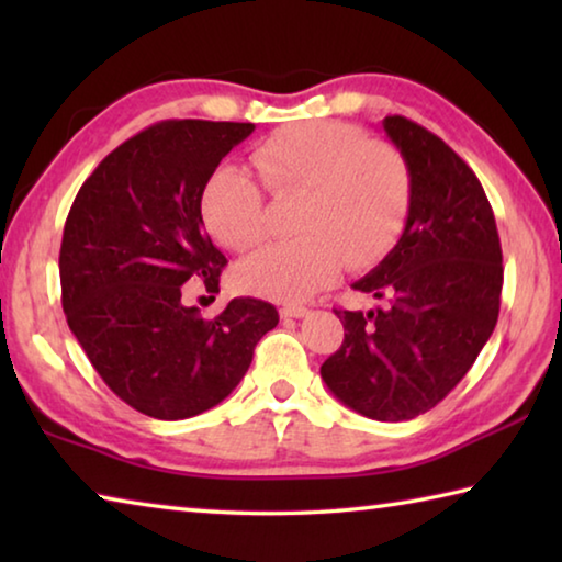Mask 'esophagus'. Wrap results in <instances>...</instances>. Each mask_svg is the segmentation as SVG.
Listing matches in <instances>:
<instances>
[{"instance_id":"1","label":"esophagus","mask_w":562,"mask_h":562,"mask_svg":"<svg viewBox=\"0 0 562 562\" xmlns=\"http://www.w3.org/2000/svg\"><path fill=\"white\" fill-rule=\"evenodd\" d=\"M280 315L284 319H300V317H307L310 310L302 307V304H284V307L280 310Z\"/></svg>"}]
</instances>
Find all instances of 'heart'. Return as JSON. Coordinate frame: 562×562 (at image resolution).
I'll use <instances>...</instances> for the list:
<instances>
[{"mask_svg": "<svg viewBox=\"0 0 562 562\" xmlns=\"http://www.w3.org/2000/svg\"><path fill=\"white\" fill-rule=\"evenodd\" d=\"M274 195L302 193L292 231L235 268L240 290L260 297L307 300L337 278L341 262L361 270L382 260L402 235L414 198L406 158L386 140L345 121L292 123L252 150ZM201 215L217 243L245 252L270 231L265 190L237 166L215 168Z\"/></svg>", "mask_w": 562, "mask_h": 562, "instance_id": "heart-1", "label": "heart"}]
</instances>
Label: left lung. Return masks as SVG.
Listing matches in <instances>:
<instances>
[{"label":"left lung","mask_w":562,"mask_h":562,"mask_svg":"<svg viewBox=\"0 0 562 562\" xmlns=\"http://www.w3.org/2000/svg\"><path fill=\"white\" fill-rule=\"evenodd\" d=\"M414 178L394 250L351 288L382 307L335 310L341 347L319 374L339 402L376 422H406L446 398L493 335L503 252L481 180L436 133L384 119Z\"/></svg>","instance_id":"1"}]
</instances>
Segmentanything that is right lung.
I'll list each match as a JSON object with an SVG mask.
<instances>
[{
	"instance_id": "add662e5",
	"label": "right lung",
	"mask_w": 562,
	"mask_h": 562,
	"mask_svg": "<svg viewBox=\"0 0 562 562\" xmlns=\"http://www.w3.org/2000/svg\"><path fill=\"white\" fill-rule=\"evenodd\" d=\"M252 123L170 119L111 150L66 217L59 274L66 322L121 402L178 422L240 384L255 345L280 322L235 297L213 319L180 302L188 280L217 292L225 255L203 231L201 193Z\"/></svg>"
}]
</instances>
